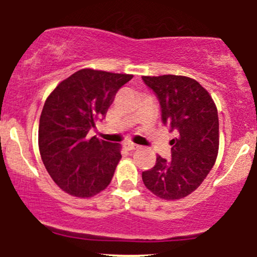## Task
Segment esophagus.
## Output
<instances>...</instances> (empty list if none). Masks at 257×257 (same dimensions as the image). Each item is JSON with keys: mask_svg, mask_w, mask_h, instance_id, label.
I'll use <instances>...</instances> for the list:
<instances>
[{"mask_svg": "<svg viewBox=\"0 0 257 257\" xmlns=\"http://www.w3.org/2000/svg\"><path fill=\"white\" fill-rule=\"evenodd\" d=\"M138 145H136V144H126L125 145V149L126 150H129V152H133V150H137L138 149Z\"/></svg>", "mask_w": 257, "mask_h": 257, "instance_id": "1", "label": "esophagus"}]
</instances>
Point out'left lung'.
<instances>
[{
	"instance_id": "obj_1",
	"label": "left lung",
	"mask_w": 257,
	"mask_h": 257,
	"mask_svg": "<svg viewBox=\"0 0 257 257\" xmlns=\"http://www.w3.org/2000/svg\"><path fill=\"white\" fill-rule=\"evenodd\" d=\"M142 79L159 100L163 124L177 134L170 141L172 159L158 155L142 178L153 194L177 200L196 190L214 167L219 150L217 109L195 79L173 74Z\"/></svg>"
}]
</instances>
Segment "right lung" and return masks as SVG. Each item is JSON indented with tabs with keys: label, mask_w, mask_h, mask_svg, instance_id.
Returning a JSON list of instances; mask_svg holds the SVG:
<instances>
[{
	"label": "right lung",
	"mask_w": 257,
	"mask_h": 257,
	"mask_svg": "<svg viewBox=\"0 0 257 257\" xmlns=\"http://www.w3.org/2000/svg\"><path fill=\"white\" fill-rule=\"evenodd\" d=\"M132 74L80 69L59 83L43 105L38 128L41 158L63 191L90 198L109 185L120 160V145L89 138L116 92Z\"/></svg>",
	"instance_id": "right-lung-1"
}]
</instances>
